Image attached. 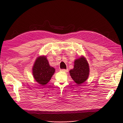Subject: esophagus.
<instances>
[{
  "mask_svg": "<svg viewBox=\"0 0 123 123\" xmlns=\"http://www.w3.org/2000/svg\"><path fill=\"white\" fill-rule=\"evenodd\" d=\"M61 71H62V72H68V69H61Z\"/></svg>",
  "mask_w": 123,
  "mask_h": 123,
  "instance_id": "1",
  "label": "esophagus"
}]
</instances>
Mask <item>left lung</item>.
<instances>
[{"label": "left lung", "mask_w": 123, "mask_h": 123, "mask_svg": "<svg viewBox=\"0 0 123 123\" xmlns=\"http://www.w3.org/2000/svg\"><path fill=\"white\" fill-rule=\"evenodd\" d=\"M90 72L89 64L83 56L74 61L73 69L70 70L69 73L72 80L77 85L85 83L88 79Z\"/></svg>", "instance_id": "left-lung-1"}]
</instances>
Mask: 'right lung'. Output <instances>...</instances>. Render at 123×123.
<instances>
[{"label":"right lung","mask_w":123,"mask_h":123,"mask_svg":"<svg viewBox=\"0 0 123 123\" xmlns=\"http://www.w3.org/2000/svg\"><path fill=\"white\" fill-rule=\"evenodd\" d=\"M55 69L50 66L46 56L37 57L32 68V74L35 80L42 86L46 85L55 73Z\"/></svg>","instance_id":"1"}]
</instances>
